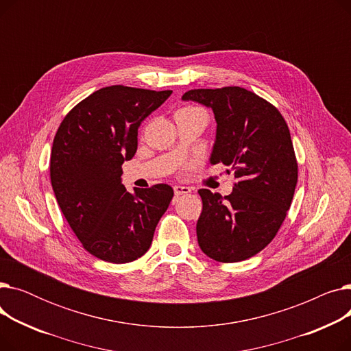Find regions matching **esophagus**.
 <instances>
[{
  "instance_id": "1",
  "label": "esophagus",
  "mask_w": 351,
  "mask_h": 351,
  "mask_svg": "<svg viewBox=\"0 0 351 351\" xmlns=\"http://www.w3.org/2000/svg\"><path fill=\"white\" fill-rule=\"evenodd\" d=\"M191 191H192V189L188 188V186H180V185H175V186H173V192H175L176 196L186 195V193H189Z\"/></svg>"
}]
</instances>
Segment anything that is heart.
Masks as SVG:
<instances>
[{"mask_svg": "<svg viewBox=\"0 0 351 351\" xmlns=\"http://www.w3.org/2000/svg\"><path fill=\"white\" fill-rule=\"evenodd\" d=\"M196 109H200L197 106H185V108H180L179 110H196Z\"/></svg>", "mask_w": 351, "mask_h": 351, "instance_id": "1", "label": "heart"}]
</instances>
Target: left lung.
Instances as JSON below:
<instances>
[{
  "instance_id": "1",
  "label": "left lung",
  "mask_w": 351,
  "mask_h": 351,
  "mask_svg": "<svg viewBox=\"0 0 351 351\" xmlns=\"http://www.w3.org/2000/svg\"><path fill=\"white\" fill-rule=\"evenodd\" d=\"M182 99L213 110L210 163L230 166L236 180L225 197L199 189L197 243L216 262L246 261L273 241L291 205L298 160L289 126L278 108L241 86L191 89Z\"/></svg>"
}]
</instances>
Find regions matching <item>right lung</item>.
Wrapping results in <instances>:
<instances>
[{"mask_svg": "<svg viewBox=\"0 0 351 351\" xmlns=\"http://www.w3.org/2000/svg\"><path fill=\"white\" fill-rule=\"evenodd\" d=\"M172 94L105 86L73 106L55 134L51 185L84 249L109 263H129L151 247L173 189L166 183L129 193L122 163L138 147V128Z\"/></svg>", "mask_w": 351, "mask_h": 351, "instance_id": "right-lung-1", "label": "right lung"}]
</instances>
